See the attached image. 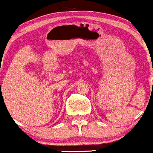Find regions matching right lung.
Listing matches in <instances>:
<instances>
[{
	"mask_svg": "<svg viewBox=\"0 0 153 153\" xmlns=\"http://www.w3.org/2000/svg\"><path fill=\"white\" fill-rule=\"evenodd\" d=\"M0 84H1V82H0Z\"/></svg>",
	"mask_w": 153,
	"mask_h": 153,
	"instance_id": "add662e5",
	"label": "right lung"
}]
</instances>
